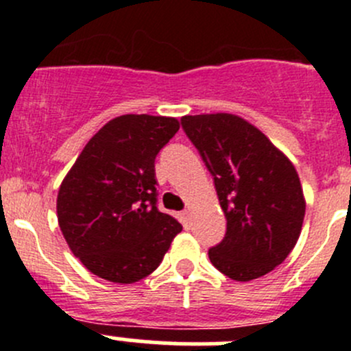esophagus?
Returning <instances> with one entry per match:
<instances>
[{
  "mask_svg": "<svg viewBox=\"0 0 351 351\" xmlns=\"http://www.w3.org/2000/svg\"><path fill=\"white\" fill-rule=\"evenodd\" d=\"M180 221H182L183 228L190 229V210H183L182 214H180Z\"/></svg>",
  "mask_w": 351,
  "mask_h": 351,
  "instance_id": "obj_1",
  "label": "esophagus"
}]
</instances>
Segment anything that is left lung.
Returning a JSON list of instances; mask_svg holds the SVG:
<instances>
[{"label": "left lung", "mask_w": 351, "mask_h": 351, "mask_svg": "<svg viewBox=\"0 0 351 351\" xmlns=\"http://www.w3.org/2000/svg\"><path fill=\"white\" fill-rule=\"evenodd\" d=\"M186 137L214 180L226 234L208 250L212 265L238 282L282 263L299 239L306 202L292 162L263 132L231 113L186 115Z\"/></svg>", "instance_id": "8db88e82"}]
</instances>
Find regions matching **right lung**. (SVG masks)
Segmentation results:
<instances>
[{"label": "right lung", "instance_id": "add662e5", "mask_svg": "<svg viewBox=\"0 0 351 351\" xmlns=\"http://www.w3.org/2000/svg\"><path fill=\"white\" fill-rule=\"evenodd\" d=\"M171 117L122 115L84 146L58 195L71 251L100 278L134 284L153 274L182 224L158 210L154 161L178 132Z\"/></svg>", "mask_w": 351, "mask_h": 351}]
</instances>
